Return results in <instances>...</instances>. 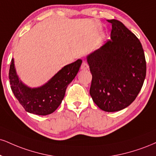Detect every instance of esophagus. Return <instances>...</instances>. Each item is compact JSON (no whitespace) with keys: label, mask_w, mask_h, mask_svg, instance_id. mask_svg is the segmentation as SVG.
Instances as JSON below:
<instances>
[{"label":"esophagus","mask_w":156,"mask_h":156,"mask_svg":"<svg viewBox=\"0 0 156 156\" xmlns=\"http://www.w3.org/2000/svg\"><path fill=\"white\" fill-rule=\"evenodd\" d=\"M80 68H81L82 70H86V69L89 68V64L86 62V61H83V63H82Z\"/></svg>","instance_id":"34e87169"}]
</instances>
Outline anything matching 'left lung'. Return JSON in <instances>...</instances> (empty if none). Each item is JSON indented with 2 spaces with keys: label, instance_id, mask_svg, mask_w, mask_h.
Instances as JSON below:
<instances>
[{
  "label": "left lung",
  "instance_id": "8db88e82",
  "mask_svg": "<svg viewBox=\"0 0 156 156\" xmlns=\"http://www.w3.org/2000/svg\"><path fill=\"white\" fill-rule=\"evenodd\" d=\"M108 21L111 40L87 57L92 75L89 93L101 110L115 112L136 98L146 76V61L137 37L119 20Z\"/></svg>",
  "mask_w": 156,
  "mask_h": 156
}]
</instances>
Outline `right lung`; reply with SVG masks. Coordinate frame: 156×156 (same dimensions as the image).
Wrapping results in <instances>:
<instances>
[{
	"label": "right lung",
	"mask_w": 156,
	"mask_h": 156,
	"mask_svg": "<svg viewBox=\"0 0 156 156\" xmlns=\"http://www.w3.org/2000/svg\"><path fill=\"white\" fill-rule=\"evenodd\" d=\"M81 63L82 60L78 59L66 65L44 86L30 89L19 80L12 59L9 74L11 89L26 111L40 115H48L60 105L67 86L76 76Z\"/></svg>",
	"instance_id": "1"
}]
</instances>
